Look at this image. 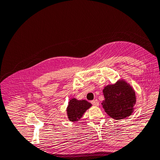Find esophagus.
Wrapping results in <instances>:
<instances>
[{
    "instance_id": "34e87169",
    "label": "esophagus",
    "mask_w": 160,
    "mask_h": 160,
    "mask_svg": "<svg viewBox=\"0 0 160 160\" xmlns=\"http://www.w3.org/2000/svg\"><path fill=\"white\" fill-rule=\"evenodd\" d=\"M91 103L92 105H95V106H97V105H99V101H98V99H94L93 101H91Z\"/></svg>"
}]
</instances>
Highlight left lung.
Returning <instances> with one entry per match:
<instances>
[{"instance_id": "left-lung-1", "label": "left lung", "mask_w": 160, "mask_h": 160, "mask_svg": "<svg viewBox=\"0 0 160 160\" xmlns=\"http://www.w3.org/2000/svg\"><path fill=\"white\" fill-rule=\"evenodd\" d=\"M103 93V108L110 117L122 119L132 113L136 101L135 93L126 82L119 81L114 85L106 86Z\"/></svg>"}]
</instances>
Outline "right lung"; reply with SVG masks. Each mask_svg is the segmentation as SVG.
Listing matches in <instances>:
<instances>
[{
    "label": "right lung",
    "mask_w": 160,
    "mask_h": 160,
    "mask_svg": "<svg viewBox=\"0 0 160 160\" xmlns=\"http://www.w3.org/2000/svg\"><path fill=\"white\" fill-rule=\"evenodd\" d=\"M91 106V104L85 100L79 101L75 98L71 99L67 109L69 119L71 122L78 121Z\"/></svg>",
    "instance_id": "add662e5"
}]
</instances>
